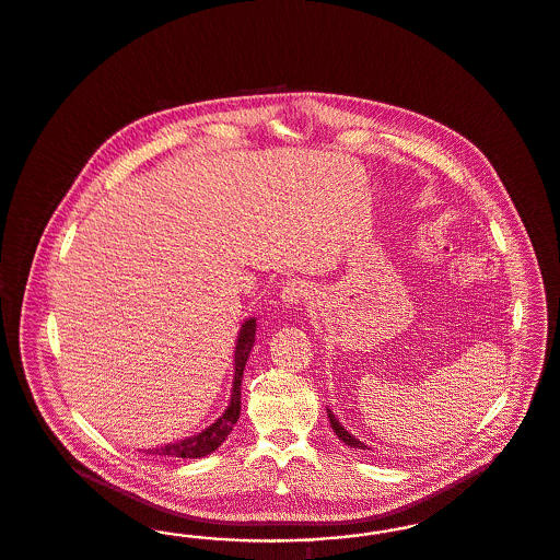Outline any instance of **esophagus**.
Listing matches in <instances>:
<instances>
[{
    "instance_id": "esophagus-1",
    "label": "esophagus",
    "mask_w": 560,
    "mask_h": 560,
    "mask_svg": "<svg viewBox=\"0 0 560 560\" xmlns=\"http://www.w3.org/2000/svg\"><path fill=\"white\" fill-rule=\"evenodd\" d=\"M308 293H311V285L304 279H290L281 292V300L288 306H298L308 298Z\"/></svg>"
}]
</instances>
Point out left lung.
<instances>
[{
    "label": "left lung",
    "mask_w": 560,
    "mask_h": 560,
    "mask_svg": "<svg viewBox=\"0 0 560 560\" xmlns=\"http://www.w3.org/2000/svg\"><path fill=\"white\" fill-rule=\"evenodd\" d=\"M327 418H329V424H331L334 432L338 434V439H340L342 443H347V445H350L352 450H370L365 443H361L359 439H354V436L348 432L347 428L340 424V420L334 416V411H331V409H327Z\"/></svg>",
    "instance_id": "1"
}]
</instances>
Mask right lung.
<instances>
[{"mask_svg": "<svg viewBox=\"0 0 560 560\" xmlns=\"http://www.w3.org/2000/svg\"><path fill=\"white\" fill-rule=\"evenodd\" d=\"M256 342V317L243 320L241 325L240 336H237V345H235V375H233V388H231V400L229 407L224 409V413L212 422L210 427L192 436H185L180 441L160 445V447H151V450H140V452L155 455V457H185V459H197V457H206L210 453L215 452L226 436L231 434L233 427L237 424L241 413V377L245 363L249 359V352Z\"/></svg>", "mask_w": 560, "mask_h": 560, "instance_id": "right-lung-1", "label": "right lung"}]
</instances>
